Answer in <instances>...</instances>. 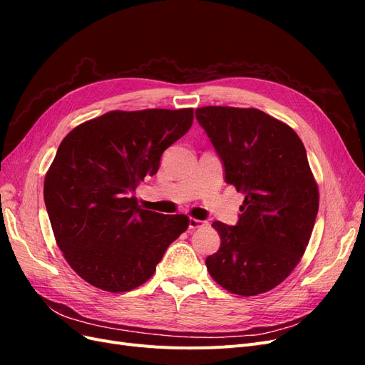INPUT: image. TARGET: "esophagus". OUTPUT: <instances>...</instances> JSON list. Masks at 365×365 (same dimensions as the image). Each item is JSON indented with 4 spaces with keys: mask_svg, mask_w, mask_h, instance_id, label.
Segmentation results:
<instances>
[{
    "mask_svg": "<svg viewBox=\"0 0 365 365\" xmlns=\"http://www.w3.org/2000/svg\"><path fill=\"white\" fill-rule=\"evenodd\" d=\"M204 225H207L205 220H200V219H195V217H190V219H189V228H190V230L201 228V227H204Z\"/></svg>",
    "mask_w": 365,
    "mask_h": 365,
    "instance_id": "34e87169",
    "label": "esophagus"
}]
</instances>
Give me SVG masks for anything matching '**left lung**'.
Returning <instances> with one entry per match:
<instances>
[{
  "mask_svg": "<svg viewBox=\"0 0 365 365\" xmlns=\"http://www.w3.org/2000/svg\"><path fill=\"white\" fill-rule=\"evenodd\" d=\"M196 118L245 195L235 227L213 222L219 250L205 260L213 280L251 297L280 284L303 257L318 213V185L295 130L256 108L204 106Z\"/></svg>",
  "mask_w": 365,
  "mask_h": 365,
  "instance_id": "obj_1",
  "label": "left lung"
}]
</instances>
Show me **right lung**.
<instances>
[{"instance_id": "add662e5", "label": "right lung", "mask_w": 365, "mask_h": 365, "mask_svg": "<svg viewBox=\"0 0 365 365\" xmlns=\"http://www.w3.org/2000/svg\"><path fill=\"white\" fill-rule=\"evenodd\" d=\"M192 123V108L111 111L62 140L43 201L59 250L85 282L108 292L138 288L189 227L185 215L143 210L132 193Z\"/></svg>"}]
</instances>
